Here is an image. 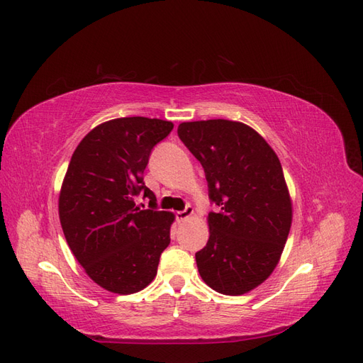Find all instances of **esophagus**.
Instances as JSON below:
<instances>
[{
	"mask_svg": "<svg viewBox=\"0 0 363 363\" xmlns=\"http://www.w3.org/2000/svg\"><path fill=\"white\" fill-rule=\"evenodd\" d=\"M194 215V208L191 207V206H188L184 208V211H180V212H177V219L180 223H183V221H188V219L191 218Z\"/></svg>",
	"mask_w": 363,
	"mask_h": 363,
	"instance_id": "esophagus-1",
	"label": "esophagus"
}]
</instances>
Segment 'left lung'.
<instances>
[{"mask_svg":"<svg viewBox=\"0 0 363 363\" xmlns=\"http://www.w3.org/2000/svg\"><path fill=\"white\" fill-rule=\"evenodd\" d=\"M179 136L200 160L208 196V240L195 255L207 286L242 295L276 269L292 224V200L281 163L255 128L228 119L182 123Z\"/></svg>","mask_w":363,"mask_h":363,"instance_id":"obj_1","label":"left lung"}]
</instances>
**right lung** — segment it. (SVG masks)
Returning <instances> with one entry per match:
<instances>
[{
    "label": "right lung",
    "instance_id": "1",
    "mask_svg": "<svg viewBox=\"0 0 363 363\" xmlns=\"http://www.w3.org/2000/svg\"><path fill=\"white\" fill-rule=\"evenodd\" d=\"M171 121L128 116L106 121L77 145L59 194L65 239L84 272L103 289L128 295L155 280L162 251L171 242L175 215L142 208L150 152L167 138Z\"/></svg>",
    "mask_w": 363,
    "mask_h": 363
}]
</instances>
